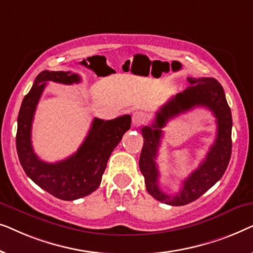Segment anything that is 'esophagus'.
Listing matches in <instances>:
<instances>
[{"instance_id": "34e87169", "label": "esophagus", "mask_w": 253, "mask_h": 253, "mask_svg": "<svg viewBox=\"0 0 253 253\" xmlns=\"http://www.w3.org/2000/svg\"><path fill=\"white\" fill-rule=\"evenodd\" d=\"M146 121V115L141 112H136L132 114V124L133 126H139Z\"/></svg>"}]
</instances>
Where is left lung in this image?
I'll list each match as a JSON object with an SVG mask.
<instances>
[{
  "instance_id": "obj_1",
  "label": "left lung",
  "mask_w": 253,
  "mask_h": 253,
  "mask_svg": "<svg viewBox=\"0 0 253 253\" xmlns=\"http://www.w3.org/2000/svg\"><path fill=\"white\" fill-rule=\"evenodd\" d=\"M190 86L169 100L157 113L152 126L141 127L144 146L139 158V168L145 177L146 190L159 202L171 206H183L203 196L226 171L231 155V112L222 86L211 77L188 78ZM195 106L210 109L217 119V138L208 152L206 160L182 183L174 196L167 195L158 186V169L155 160L161 142L162 130L169 119Z\"/></svg>"
}]
</instances>
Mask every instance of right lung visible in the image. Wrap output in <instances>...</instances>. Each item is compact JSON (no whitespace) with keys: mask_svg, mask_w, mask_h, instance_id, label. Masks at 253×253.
I'll return each instance as SVG.
<instances>
[{"mask_svg":"<svg viewBox=\"0 0 253 253\" xmlns=\"http://www.w3.org/2000/svg\"><path fill=\"white\" fill-rule=\"evenodd\" d=\"M47 82L71 85L81 82V78L69 71L44 70L37 76L19 109L17 153L24 171L37 185L58 199L76 200L98 189L110 154L130 129L131 116L123 115L110 121L95 117L87 137L75 154L65 160L48 164L38 158L31 141L34 113Z\"/></svg>","mask_w":253,"mask_h":253,"instance_id":"1","label":"right lung"}]
</instances>
